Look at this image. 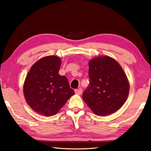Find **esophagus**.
Returning a JSON list of instances; mask_svg holds the SVG:
<instances>
[{
  "instance_id": "1",
  "label": "esophagus",
  "mask_w": 151,
  "mask_h": 151,
  "mask_svg": "<svg viewBox=\"0 0 151 151\" xmlns=\"http://www.w3.org/2000/svg\"><path fill=\"white\" fill-rule=\"evenodd\" d=\"M75 92L76 94L81 95L82 93V88H79V89H75Z\"/></svg>"
}]
</instances>
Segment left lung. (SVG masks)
<instances>
[{"instance_id":"8db88e82","label":"left lung","mask_w":151,"mask_h":151,"mask_svg":"<svg viewBox=\"0 0 151 151\" xmlns=\"http://www.w3.org/2000/svg\"><path fill=\"white\" fill-rule=\"evenodd\" d=\"M90 83L82 98L97 115L106 116L118 110L129 94V82L116 60L108 56L89 61Z\"/></svg>"}]
</instances>
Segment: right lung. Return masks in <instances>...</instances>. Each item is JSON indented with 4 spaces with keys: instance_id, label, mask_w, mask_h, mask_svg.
<instances>
[{
    "instance_id": "1",
    "label": "right lung",
    "mask_w": 151,
    "mask_h": 151,
    "mask_svg": "<svg viewBox=\"0 0 151 151\" xmlns=\"http://www.w3.org/2000/svg\"><path fill=\"white\" fill-rule=\"evenodd\" d=\"M61 63L58 56L43 57L31 67L25 78V100L34 111L44 116L56 115L75 94L67 78L58 74Z\"/></svg>"
}]
</instances>
